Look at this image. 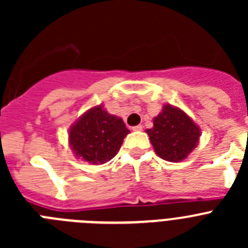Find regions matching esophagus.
<instances>
[{
	"mask_svg": "<svg viewBox=\"0 0 248 248\" xmlns=\"http://www.w3.org/2000/svg\"><path fill=\"white\" fill-rule=\"evenodd\" d=\"M131 129H133V130H134V131H141V130H143V125H140V124H139V125L133 126V128H131Z\"/></svg>",
	"mask_w": 248,
	"mask_h": 248,
	"instance_id": "34e87169",
	"label": "esophagus"
}]
</instances>
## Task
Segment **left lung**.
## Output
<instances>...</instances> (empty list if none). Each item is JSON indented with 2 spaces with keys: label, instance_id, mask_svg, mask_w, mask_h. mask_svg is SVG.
Listing matches in <instances>:
<instances>
[{
  "label": "left lung",
  "instance_id": "8db88e82",
  "mask_svg": "<svg viewBox=\"0 0 248 248\" xmlns=\"http://www.w3.org/2000/svg\"><path fill=\"white\" fill-rule=\"evenodd\" d=\"M154 150L166 161H181L196 148L200 128L181 109L164 105L163 111L154 118V126L146 130Z\"/></svg>",
  "mask_w": 248,
  "mask_h": 248
}]
</instances>
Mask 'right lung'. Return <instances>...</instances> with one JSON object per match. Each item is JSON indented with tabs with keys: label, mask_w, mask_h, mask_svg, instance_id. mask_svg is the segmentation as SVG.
Segmentation results:
<instances>
[{
	"label": "right lung",
	"mask_w": 248,
	"mask_h": 248,
	"mask_svg": "<svg viewBox=\"0 0 248 248\" xmlns=\"http://www.w3.org/2000/svg\"><path fill=\"white\" fill-rule=\"evenodd\" d=\"M129 130L120 118L102 105L85 111L69 130V144L77 157L89 164H104L118 154Z\"/></svg>",
	"instance_id": "right-lung-1"
}]
</instances>
